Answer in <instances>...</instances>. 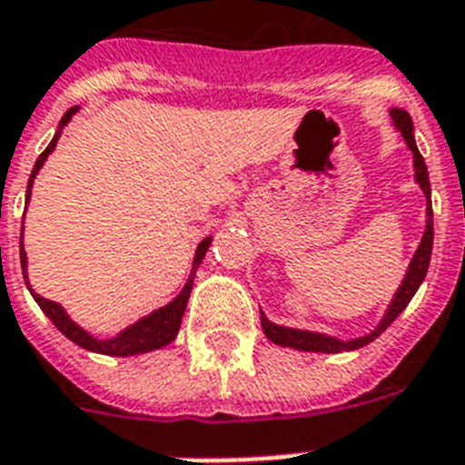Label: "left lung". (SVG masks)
Wrapping results in <instances>:
<instances>
[{"instance_id":"1","label":"left lung","mask_w":465,"mask_h":465,"mask_svg":"<svg viewBox=\"0 0 465 465\" xmlns=\"http://www.w3.org/2000/svg\"><path fill=\"white\" fill-rule=\"evenodd\" d=\"M391 118H393V125L401 134H403L405 144L411 147L412 152V168H415V183H418L422 193L427 197V224L425 233H422V241H420L418 251L412 255L411 265H408V272H405L403 282L396 290L393 299H391L389 309L383 313L381 323L376 325L374 331L361 335V338L354 340H338L332 335H325V332H313V331H299V328H287V325H277L272 321H268V316L261 311V325L262 332L268 335L275 345L280 347H292V350H304V352H350V350H360V347L369 345L371 340H376L386 328H389L405 306L411 304V299L415 297V292L420 290V284L425 280L427 268H430V258H432V241H434V224H432V190H430V175H427V166L422 154L418 152V144H415V134H412V120L411 113L401 111V108H391Z\"/></svg>"}]
</instances>
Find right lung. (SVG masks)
Listing matches in <instances>:
<instances>
[{
  "label": "right lung",
  "instance_id": "1",
  "mask_svg": "<svg viewBox=\"0 0 465 465\" xmlns=\"http://www.w3.org/2000/svg\"><path fill=\"white\" fill-rule=\"evenodd\" d=\"M76 111H79V108L74 105V108H69V111L62 115L60 127H57V133H54L53 142L47 144L45 152L38 156L35 166H33L31 178H28V190H25V197H31L33 178L38 175V171L43 168V163H45L47 156L53 154V149L57 147V140H60V134H62V127L67 125L69 120L74 118ZM210 243H212V236H207V239L200 241V246H197V251H195V258H193V270H190L188 282H185V287H183L181 294H178L173 302H168L166 306H161V309L152 311L149 316L140 318L137 323L127 325L125 331H120L115 338H105V340L94 338L89 331H84L82 325H76L74 321L67 316V311L62 309L57 302L43 299L40 294H35V292L31 290V284H28V275H25V265H28V261H25L24 236H21V270H24V280H25V284H28V290H31L33 299L38 302V306L43 309V313H45L50 321H53L54 328H57V331H60L64 338H69L72 342H76L79 347H84V350H89V352L111 354V357H130V354L152 352V350H159V347H166L168 342H173L175 335H178V328H181L185 306H188L190 292H193V280H195V272H197V268H200V262H203V258H204V253H207Z\"/></svg>",
  "mask_w": 465,
  "mask_h": 465
}]
</instances>
